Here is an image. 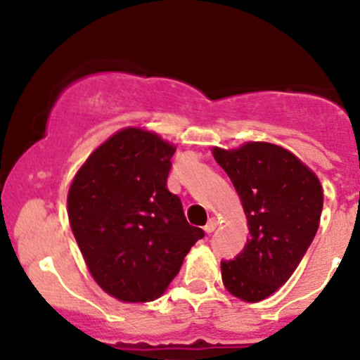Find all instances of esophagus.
Here are the masks:
<instances>
[{"mask_svg":"<svg viewBox=\"0 0 360 360\" xmlns=\"http://www.w3.org/2000/svg\"><path fill=\"white\" fill-rule=\"evenodd\" d=\"M214 229H217V220H214V218H210L208 223L205 225V232L210 235V233L214 232Z\"/></svg>","mask_w":360,"mask_h":360,"instance_id":"1","label":"esophagus"}]
</instances>
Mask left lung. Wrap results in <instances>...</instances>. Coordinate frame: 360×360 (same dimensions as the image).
Listing matches in <instances>:
<instances>
[{"label": "left lung", "instance_id": "1", "mask_svg": "<svg viewBox=\"0 0 360 360\" xmlns=\"http://www.w3.org/2000/svg\"><path fill=\"white\" fill-rule=\"evenodd\" d=\"M213 155L232 179L249 223L243 250L221 260L223 284L237 298L255 303L278 291L307 254L320 223L323 191L298 157L272 143L214 148Z\"/></svg>", "mask_w": 360, "mask_h": 360}]
</instances>
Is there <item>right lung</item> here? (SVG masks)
<instances>
[{"label":"right lung","instance_id":"obj_1","mask_svg":"<svg viewBox=\"0 0 360 360\" xmlns=\"http://www.w3.org/2000/svg\"><path fill=\"white\" fill-rule=\"evenodd\" d=\"M176 148L127 128L88 157L68 196L69 221L88 269L120 301L159 298L205 232L167 189Z\"/></svg>","mask_w":360,"mask_h":360}]
</instances>
